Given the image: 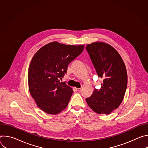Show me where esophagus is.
Instances as JSON below:
<instances>
[{"label":"esophagus","mask_w":148,"mask_h":148,"mask_svg":"<svg viewBox=\"0 0 148 148\" xmlns=\"http://www.w3.org/2000/svg\"><path fill=\"white\" fill-rule=\"evenodd\" d=\"M75 90H76L77 91H79V92H80V91H81V88H75Z\"/></svg>","instance_id":"obj_1"}]
</instances>
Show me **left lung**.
<instances>
[{
	"label": "left lung",
	"mask_w": 148,
	"mask_h": 148,
	"mask_svg": "<svg viewBox=\"0 0 148 148\" xmlns=\"http://www.w3.org/2000/svg\"><path fill=\"white\" fill-rule=\"evenodd\" d=\"M86 50L98 77L103 79L101 89H95L87 103L96 113L108 115L124 98L128 82L125 63L114 47L103 42L87 45Z\"/></svg>",
	"instance_id": "obj_1"
}]
</instances>
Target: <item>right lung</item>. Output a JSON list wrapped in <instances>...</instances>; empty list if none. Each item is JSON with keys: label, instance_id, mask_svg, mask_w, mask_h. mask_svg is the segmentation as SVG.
Masks as SVG:
<instances>
[{"label": "right lung", "instance_id": "1", "mask_svg": "<svg viewBox=\"0 0 148 148\" xmlns=\"http://www.w3.org/2000/svg\"><path fill=\"white\" fill-rule=\"evenodd\" d=\"M84 49V45L53 41L40 48L32 58L28 71L29 89L37 107L46 113L56 115L67 107L73 90L60 79Z\"/></svg>", "mask_w": 148, "mask_h": 148}]
</instances>
